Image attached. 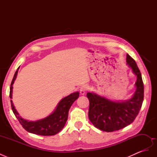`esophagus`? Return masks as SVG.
I'll list each match as a JSON object with an SVG mask.
<instances>
[{"label":"esophagus","instance_id":"1","mask_svg":"<svg viewBox=\"0 0 157 157\" xmlns=\"http://www.w3.org/2000/svg\"><path fill=\"white\" fill-rule=\"evenodd\" d=\"M88 90V86H86V85H83V86H82L81 87H80V93L81 95H84L85 93H86V92Z\"/></svg>","mask_w":157,"mask_h":157}]
</instances>
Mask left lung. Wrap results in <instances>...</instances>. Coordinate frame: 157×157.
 <instances>
[{"label": "left lung", "instance_id": "obj_1", "mask_svg": "<svg viewBox=\"0 0 157 157\" xmlns=\"http://www.w3.org/2000/svg\"><path fill=\"white\" fill-rule=\"evenodd\" d=\"M126 63L137 77L136 90L132 98L123 101H114L93 92L86 94L90 101L89 119L100 130L111 132L130 124L141 107L144 97L141 74L135 60L128 54Z\"/></svg>", "mask_w": 157, "mask_h": 157}]
</instances>
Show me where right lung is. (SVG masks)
<instances>
[{
  "instance_id": "obj_1",
  "label": "right lung",
  "mask_w": 157,
  "mask_h": 157,
  "mask_svg": "<svg viewBox=\"0 0 157 157\" xmlns=\"http://www.w3.org/2000/svg\"><path fill=\"white\" fill-rule=\"evenodd\" d=\"M19 69V68H18ZM18 69L11 82L10 88V98H12V89L14 80H16ZM79 97V92H76L63 98L58 103L55 111L51 115L42 119L36 121H29L21 117L14 107L12 100H10L13 113L23 128L32 134L40 136H54L63 129L67 121L69 110L72 104Z\"/></svg>"
}]
</instances>
